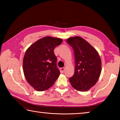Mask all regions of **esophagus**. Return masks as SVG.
Wrapping results in <instances>:
<instances>
[{
	"label": "esophagus",
	"instance_id": "34e87169",
	"mask_svg": "<svg viewBox=\"0 0 120 120\" xmlns=\"http://www.w3.org/2000/svg\"><path fill=\"white\" fill-rule=\"evenodd\" d=\"M64 70H65L64 68H60V71H61V72H62V73L64 72Z\"/></svg>",
	"mask_w": 120,
	"mask_h": 120
}]
</instances>
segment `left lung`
<instances>
[{
	"label": "left lung",
	"instance_id": "8db88e82",
	"mask_svg": "<svg viewBox=\"0 0 120 120\" xmlns=\"http://www.w3.org/2000/svg\"><path fill=\"white\" fill-rule=\"evenodd\" d=\"M67 42L74 51L75 69L69 79L75 89L85 92L94 86L100 76L101 62L98 52L79 36L68 38Z\"/></svg>",
	"mask_w": 120,
	"mask_h": 120
}]
</instances>
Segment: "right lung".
Returning <instances> with one entry per match:
<instances>
[{
  "mask_svg": "<svg viewBox=\"0 0 120 120\" xmlns=\"http://www.w3.org/2000/svg\"><path fill=\"white\" fill-rule=\"evenodd\" d=\"M59 38L45 36L38 40L26 51L23 69L27 82L38 91L50 88L60 74L53 50L62 43Z\"/></svg>",
  "mask_w": 120,
  "mask_h": 120,
  "instance_id": "obj_1",
  "label": "right lung"
}]
</instances>
